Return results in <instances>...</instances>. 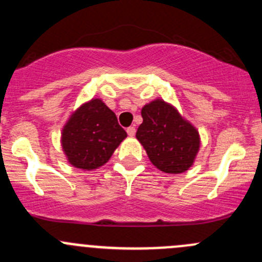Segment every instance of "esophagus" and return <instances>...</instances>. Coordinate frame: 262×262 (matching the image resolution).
<instances>
[{
  "mask_svg": "<svg viewBox=\"0 0 262 262\" xmlns=\"http://www.w3.org/2000/svg\"><path fill=\"white\" fill-rule=\"evenodd\" d=\"M126 133H128V136L133 137L136 134V128L134 126H129V128H126Z\"/></svg>",
  "mask_w": 262,
  "mask_h": 262,
  "instance_id": "esophagus-1",
  "label": "esophagus"
}]
</instances>
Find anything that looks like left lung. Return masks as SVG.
<instances>
[{
  "label": "left lung",
  "instance_id": "left-lung-1",
  "mask_svg": "<svg viewBox=\"0 0 262 262\" xmlns=\"http://www.w3.org/2000/svg\"><path fill=\"white\" fill-rule=\"evenodd\" d=\"M143 123L136 137L150 162L167 173L186 171L199 150V133L171 105L155 100L142 109Z\"/></svg>",
  "mask_w": 262,
  "mask_h": 262
}]
</instances>
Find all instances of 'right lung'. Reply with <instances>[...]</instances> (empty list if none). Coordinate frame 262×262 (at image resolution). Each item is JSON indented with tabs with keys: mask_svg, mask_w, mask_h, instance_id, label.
Segmentation results:
<instances>
[{
	"mask_svg": "<svg viewBox=\"0 0 262 262\" xmlns=\"http://www.w3.org/2000/svg\"><path fill=\"white\" fill-rule=\"evenodd\" d=\"M125 137L114 113L95 99L71 116L63 129L62 146L71 165L90 171L106 163Z\"/></svg>",
	"mask_w": 262,
	"mask_h": 262,
	"instance_id": "1",
	"label": "right lung"
}]
</instances>
